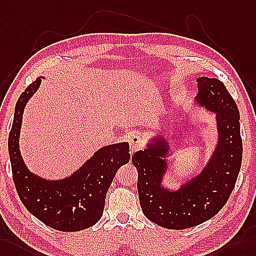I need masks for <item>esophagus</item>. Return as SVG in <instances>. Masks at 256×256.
<instances>
[{
    "label": "esophagus",
    "instance_id": "1",
    "mask_svg": "<svg viewBox=\"0 0 256 256\" xmlns=\"http://www.w3.org/2000/svg\"><path fill=\"white\" fill-rule=\"evenodd\" d=\"M129 143H130V152L132 153H134L136 151H139V150H141L143 148V146H144V141H143L141 136L136 134L132 136Z\"/></svg>",
    "mask_w": 256,
    "mask_h": 256
}]
</instances>
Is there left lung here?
Returning a JSON list of instances; mask_svg holds the SVG:
<instances>
[{"mask_svg": "<svg viewBox=\"0 0 256 256\" xmlns=\"http://www.w3.org/2000/svg\"><path fill=\"white\" fill-rule=\"evenodd\" d=\"M196 82V102L216 114L218 136L214 152L202 170L177 190L165 186L170 144L160 134L132 158L138 172L142 212L148 220L167 229L194 227L214 217L227 203L241 167L240 114L234 100L216 78L200 77Z\"/></svg>", "mask_w": 256, "mask_h": 256, "instance_id": "left-lung-1", "label": "left lung"}]
</instances>
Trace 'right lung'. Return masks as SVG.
Here are the masks:
<instances>
[{
  "label": "right lung",
  "mask_w": 256,
  "mask_h": 256,
  "mask_svg": "<svg viewBox=\"0 0 256 256\" xmlns=\"http://www.w3.org/2000/svg\"><path fill=\"white\" fill-rule=\"evenodd\" d=\"M41 77L24 90L15 106L8 136V154L16 190L22 204L46 226L72 232L94 225L102 217L105 198L120 166L130 160L129 143L103 146L72 175L60 180H48L31 172L22 160L20 134L24 110L36 91Z\"/></svg>",
  "instance_id": "obj_1"
}]
</instances>
